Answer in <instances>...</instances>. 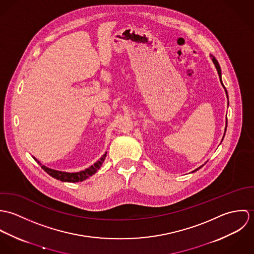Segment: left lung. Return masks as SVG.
Returning <instances> with one entry per match:
<instances>
[{
  "mask_svg": "<svg viewBox=\"0 0 254 254\" xmlns=\"http://www.w3.org/2000/svg\"><path fill=\"white\" fill-rule=\"evenodd\" d=\"M210 57H211V60H212V62H213V64H214V65H215V67H216V69H217L218 75H219V78H220V81H221V84L223 85V83H222V80H221V68H220V65H219V64H218L217 61H216V59L213 57V56H211L210 55ZM223 87H224V85H223ZM225 88V87H224ZM225 91H226V94H227V97H228V93H227V90L225 89ZM228 104H229V102H228ZM226 129H227V125H226V128H225V133H226ZM224 138V137H223ZM203 165H201V166H199L198 168H196L195 170H193L192 172H195V171H197L198 169H200L201 167H202Z\"/></svg>",
  "mask_w": 254,
  "mask_h": 254,
  "instance_id": "1",
  "label": "left lung"
}]
</instances>
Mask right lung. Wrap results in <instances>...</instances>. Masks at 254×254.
I'll list each match as a JSON object with an SVG mask.
<instances>
[{"label": "right lung", "instance_id": "right-lung-1", "mask_svg": "<svg viewBox=\"0 0 254 254\" xmlns=\"http://www.w3.org/2000/svg\"><path fill=\"white\" fill-rule=\"evenodd\" d=\"M106 156H107V152L96 162L94 163V165L90 166L89 168L83 170V171H80V172H75V173H68V172H63V171H58V170H54V169H51L45 165H42L40 161H38L35 157H33L38 164L41 165V167L50 175L52 176L53 178L57 179V180H60V181L63 182H70V183H76V182H82L84 180H86L87 178H89L90 176L94 175L97 170H99L103 164V162L105 161L106 159Z\"/></svg>", "mask_w": 254, "mask_h": 254}]
</instances>
